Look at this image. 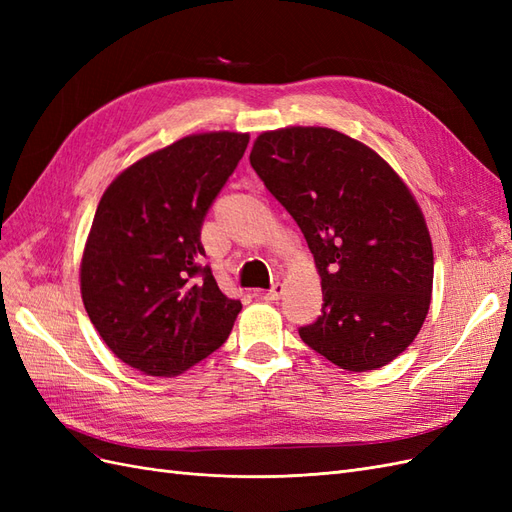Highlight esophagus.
<instances>
[{"instance_id": "esophagus-1", "label": "esophagus", "mask_w": 512, "mask_h": 512, "mask_svg": "<svg viewBox=\"0 0 512 512\" xmlns=\"http://www.w3.org/2000/svg\"><path fill=\"white\" fill-rule=\"evenodd\" d=\"M282 294H284V284L277 282V284H273V286L265 292V299H267V301H277V299L282 297Z\"/></svg>"}]
</instances>
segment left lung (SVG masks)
<instances>
[{
    "mask_svg": "<svg viewBox=\"0 0 512 512\" xmlns=\"http://www.w3.org/2000/svg\"><path fill=\"white\" fill-rule=\"evenodd\" d=\"M250 164L299 224L322 284L303 342L348 371L378 369L421 331L431 237L414 196L374 149L329 128L262 132Z\"/></svg>",
    "mask_w": 512,
    "mask_h": 512,
    "instance_id": "obj_1",
    "label": "left lung"
}]
</instances>
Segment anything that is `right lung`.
Returning a JSON list of instances; mask_svg holds the SVG:
<instances>
[{"mask_svg": "<svg viewBox=\"0 0 512 512\" xmlns=\"http://www.w3.org/2000/svg\"><path fill=\"white\" fill-rule=\"evenodd\" d=\"M247 143L239 132L185 136L123 170L96 209L83 303L117 359L147 376L207 359L241 312L203 265L200 228Z\"/></svg>", "mask_w": 512, "mask_h": 512, "instance_id": "right-lung-1", "label": "right lung"}]
</instances>
